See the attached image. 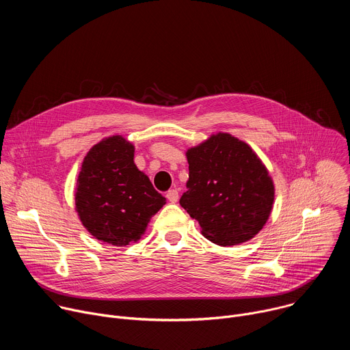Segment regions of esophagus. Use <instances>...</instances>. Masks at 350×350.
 <instances>
[{"mask_svg": "<svg viewBox=\"0 0 350 350\" xmlns=\"http://www.w3.org/2000/svg\"><path fill=\"white\" fill-rule=\"evenodd\" d=\"M166 198H167L169 202L176 204V202L178 201V191H177V189H169V191L166 192Z\"/></svg>", "mask_w": 350, "mask_h": 350, "instance_id": "34e87169", "label": "esophagus"}]
</instances>
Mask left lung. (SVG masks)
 Returning a JSON list of instances; mask_svg holds the SVG:
<instances>
[{
    "instance_id": "obj_1",
    "label": "left lung",
    "mask_w": 350,
    "mask_h": 350,
    "mask_svg": "<svg viewBox=\"0 0 350 350\" xmlns=\"http://www.w3.org/2000/svg\"><path fill=\"white\" fill-rule=\"evenodd\" d=\"M188 181L180 205L198 220L209 241L231 246L254 238L274 202L269 170L246 142L212 134L187 151Z\"/></svg>"
}]
</instances>
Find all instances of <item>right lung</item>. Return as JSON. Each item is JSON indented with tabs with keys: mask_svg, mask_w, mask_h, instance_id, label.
<instances>
[{
	"mask_svg": "<svg viewBox=\"0 0 350 350\" xmlns=\"http://www.w3.org/2000/svg\"><path fill=\"white\" fill-rule=\"evenodd\" d=\"M75 201L80 221L92 237L126 246L141 238L166 198L137 169L134 145L122 135H112L85 155Z\"/></svg>",
	"mask_w": 350,
	"mask_h": 350,
	"instance_id": "add662e5",
	"label": "right lung"
}]
</instances>
